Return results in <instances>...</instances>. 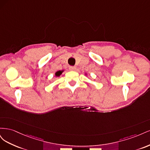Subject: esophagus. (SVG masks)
<instances>
[{"label":"esophagus","instance_id":"34e87169","mask_svg":"<svg viewBox=\"0 0 150 150\" xmlns=\"http://www.w3.org/2000/svg\"><path fill=\"white\" fill-rule=\"evenodd\" d=\"M69 69L70 71H75L76 69V67L75 66H70Z\"/></svg>","mask_w":150,"mask_h":150}]
</instances>
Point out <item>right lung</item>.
<instances>
[{
    "mask_svg": "<svg viewBox=\"0 0 150 150\" xmlns=\"http://www.w3.org/2000/svg\"><path fill=\"white\" fill-rule=\"evenodd\" d=\"M63 72V71H57L56 73H55V75H56V77H59V76L61 74H62V72Z\"/></svg>",
    "mask_w": 150,
    "mask_h": 150,
    "instance_id": "right-lung-1",
    "label": "right lung"
}]
</instances>
